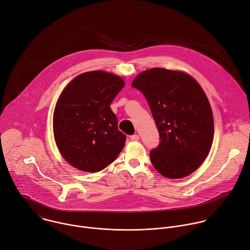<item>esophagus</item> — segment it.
<instances>
[{
  "mask_svg": "<svg viewBox=\"0 0 250 250\" xmlns=\"http://www.w3.org/2000/svg\"><path fill=\"white\" fill-rule=\"evenodd\" d=\"M130 140H132V141H138V140H139V135H138V134L130 135Z\"/></svg>",
  "mask_w": 250,
  "mask_h": 250,
  "instance_id": "obj_1",
  "label": "esophagus"
}]
</instances>
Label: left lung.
I'll return each instance as SVG.
<instances>
[{"label":"left lung","instance_id":"8db88e82","mask_svg":"<svg viewBox=\"0 0 250 250\" xmlns=\"http://www.w3.org/2000/svg\"><path fill=\"white\" fill-rule=\"evenodd\" d=\"M131 86L145 96L159 131L160 143L150 152L154 168L169 179L197 170L214 137L212 109L199 83L188 73L154 67Z\"/></svg>","mask_w":250,"mask_h":250}]
</instances>
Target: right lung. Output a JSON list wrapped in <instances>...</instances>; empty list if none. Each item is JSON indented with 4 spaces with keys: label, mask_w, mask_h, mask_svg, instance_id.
Here are the masks:
<instances>
[{
    "label": "right lung",
    "mask_w": 250,
    "mask_h": 250,
    "mask_svg": "<svg viewBox=\"0 0 250 250\" xmlns=\"http://www.w3.org/2000/svg\"><path fill=\"white\" fill-rule=\"evenodd\" d=\"M124 86L120 76L94 70L77 75L62 92L54 111V136L74 168L99 172L123 150L126 136L119 130L110 105Z\"/></svg>",
    "instance_id": "obj_1"
}]
</instances>
